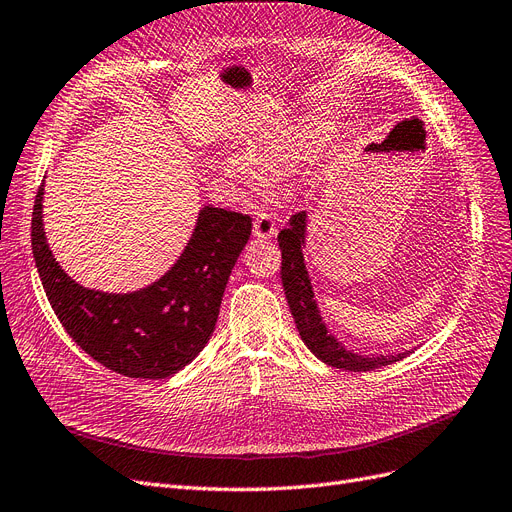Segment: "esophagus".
I'll list each match as a JSON object with an SVG mask.
<instances>
[{
  "mask_svg": "<svg viewBox=\"0 0 512 512\" xmlns=\"http://www.w3.org/2000/svg\"><path fill=\"white\" fill-rule=\"evenodd\" d=\"M253 234L257 238H272L276 234V221L270 213H259L253 221Z\"/></svg>",
  "mask_w": 512,
  "mask_h": 512,
  "instance_id": "esophagus-1",
  "label": "esophagus"
}]
</instances>
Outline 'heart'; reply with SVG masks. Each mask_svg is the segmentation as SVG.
<instances>
[{
	"label": "heart",
	"mask_w": 512,
	"mask_h": 512,
	"mask_svg": "<svg viewBox=\"0 0 512 512\" xmlns=\"http://www.w3.org/2000/svg\"><path fill=\"white\" fill-rule=\"evenodd\" d=\"M320 137L323 135L316 122L301 120L287 124L251 143L246 154H227L223 158V170L249 187H263L268 177L289 173Z\"/></svg>",
	"instance_id": "b5f03b06"
}]
</instances>
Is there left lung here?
I'll return each instance as SVG.
<instances>
[{"mask_svg": "<svg viewBox=\"0 0 512 512\" xmlns=\"http://www.w3.org/2000/svg\"><path fill=\"white\" fill-rule=\"evenodd\" d=\"M306 244V211H299L289 219V225L278 234V246L282 253L280 278L285 295L289 301L291 314L295 318V327L304 339V344L320 358V361L346 371H371L377 367H386L401 361L409 352L394 356H361L346 350L337 339L327 331L323 318L318 314L314 291L306 272L304 253L301 246Z\"/></svg>", "mask_w": 512, "mask_h": 512, "instance_id": "obj_1", "label": "left lung"}]
</instances>
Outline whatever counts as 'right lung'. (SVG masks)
<instances>
[{
  "label": "right lung",
  "mask_w": 512,
  "mask_h": 512,
  "mask_svg": "<svg viewBox=\"0 0 512 512\" xmlns=\"http://www.w3.org/2000/svg\"><path fill=\"white\" fill-rule=\"evenodd\" d=\"M44 185L31 217V246L50 306L69 337L103 367L137 380L177 373L213 335L234 263L249 242V215L204 206L185 251L158 282L113 295L80 287L56 263L42 223Z\"/></svg>",
  "instance_id": "1"
}]
</instances>
